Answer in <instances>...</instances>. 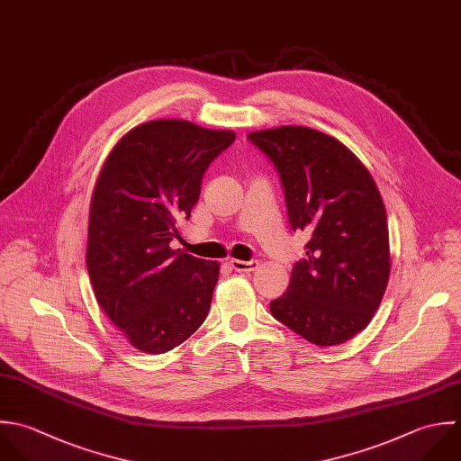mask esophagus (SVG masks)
I'll return each instance as SVG.
<instances>
[{
  "mask_svg": "<svg viewBox=\"0 0 461 461\" xmlns=\"http://www.w3.org/2000/svg\"><path fill=\"white\" fill-rule=\"evenodd\" d=\"M230 266L235 271L244 273V271H255L258 267V262L257 260H230Z\"/></svg>",
  "mask_w": 461,
  "mask_h": 461,
  "instance_id": "34e87169",
  "label": "esophagus"
}]
</instances>
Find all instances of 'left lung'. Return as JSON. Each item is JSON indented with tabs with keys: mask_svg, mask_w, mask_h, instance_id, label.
Here are the masks:
<instances>
[{
	"mask_svg": "<svg viewBox=\"0 0 461 461\" xmlns=\"http://www.w3.org/2000/svg\"><path fill=\"white\" fill-rule=\"evenodd\" d=\"M248 138L280 174L291 228L311 233L271 314L312 345H341L368 327L390 280L379 188L361 159L325 132L282 125Z\"/></svg>",
	"mask_w": 461,
	"mask_h": 461,
	"instance_id": "8db88e82",
	"label": "left lung"
}]
</instances>
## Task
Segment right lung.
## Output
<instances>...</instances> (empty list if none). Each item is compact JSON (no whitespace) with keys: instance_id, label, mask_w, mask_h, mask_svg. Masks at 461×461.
I'll return each instance as SVG.
<instances>
[{"instance_id":"right-lung-1","label":"right lung","mask_w":461,"mask_h":461,"mask_svg":"<svg viewBox=\"0 0 461 461\" xmlns=\"http://www.w3.org/2000/svg\"><path fill=\"white\" fill-rule=\"evenodd\" d=\"M235 141L186 120H152L123 134L96 177L86 264L98 305L125 339L165 354L206 320L219 262L170 248L181 239L203 174Z\"/></svg>"}]
</instances>
